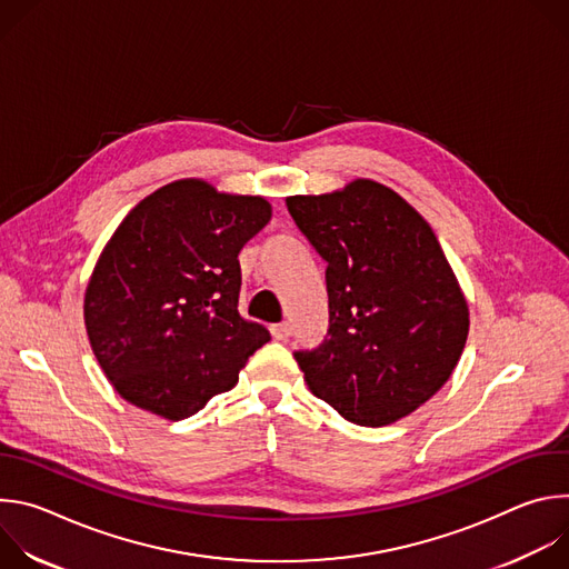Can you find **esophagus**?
Segmentation results:
<instances>
[{
  "label": "esophagus",
  "mask_w": 569,
  "mask_h": 569,
  "mask_svg": "<svg viewBox=\"0 0 569 569\" xmlns=\"http://www.w3.org/2000/svg\"><path fill=\"white\" fill-rule=\"evenodd\" d=\"M290 331H292V329H290V323H288V321H283V323H274V327L270 329L272 338H274V340H281V342L290 338Z\"/></svg>",
  "instance_id": "34e87169"
}]
</instances>
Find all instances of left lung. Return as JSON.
<instances>
[{
    "label": "left lung",
    "mask_w": 569,
    "mask_h": 569,
    "mask_svg": "<svg viewBox=\"0 0 569 569\" xmlns=\"http://www.w3.org/2000/svg\"><path fill=\"white\" fill-rule=\"evenodd\" d=\"M286 204L329 263V338L295 353L310 391L358 426L412 415L455 371L470 323L432 227L365 178Z\"/></svg>",
    "instance_id": "1"
}]
</instances>
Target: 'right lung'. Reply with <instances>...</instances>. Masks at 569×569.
<instances>
[{"mask_svg": "<svg viewBox=\"0 0 569 569\" xmlns=\"http://www.w3.org/2000/svg\"><path fill=\"white\" fill-rule=\"evenodd\" d=\"M272 218L261 196L187 178L117 227L86 288L92 351L121 398L169 421L238 382L270 333L238 315V254Z\"/></svg>", "mask_w": 569, "mask_h": 569, "instance_id": "right-lung-1", "label": "right lung"}]
</instances>
